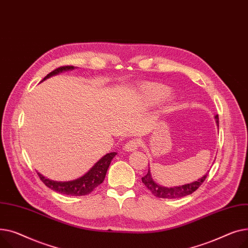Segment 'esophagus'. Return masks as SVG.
I'll return each mask as SVG.
<instances>
[{"label": "esophagus", "instance_id": "1", "mask_svg": "<svg viewBox=\"0 0 248 248\" xmlns=\"http://www.w3.org/2000/svg\"><path fill=\"white\" fill-rule=\"evenodd\" d=\"M138 147H139V141L136 139H132L125 144L124 150L128 151V152H132V151H135L136 149H138Z\"/></svg>", "mask_w": 248, "mask_h": 248}]
</instances>
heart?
Listing matches in <instances>:
<instances>
[{
	"mask_svg": "<svg viewBox=\"0 0 248 248\" xmlns=\"http://www.w3.org/2000/svg\"><path fill=\"white\" fill-rule=\"evenodd\" d=\"M169 89L165 85L154 82L143 83L139 87L140 101L144 106H153L158 104L168 93ZM171 101V100H170Z\"/></svg>",
	"mask_w": 248,
	"mask_h": 248,
	"instance_id": "heart-1",
	"label": "heart"
}]
</instances>
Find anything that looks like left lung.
<instances>
[{
    "mask_svg": "<svg viewBox=\"0 0 248 248\" xmlns=\"http://www.w3.org/2000/svg\"><path fill=\"white\" fill-rule=\"evenodd\" d=\"M215 119H216L217 126L219 127V120H218V115L215 116ZM207 174H208V172H207ZM207 174H205V175L203 176L202 178H200L197 181H194L192 183L177 186V187L166 188V187H162V186L156 184L152 179L150 170H148L146 175L142 177V182L144 183L145 186H146L149 189L150 192L158 198H168V199L180 198V197L189 195V194L193 193L194 191H196L197 189L199 188V186L203 182H204V180L206 179Z\"/></svg>",
    "mask_w": 248,
    "mask_h": 248,
    "instance_id": "left-lung-1",
    "label": "left lung"
}]
</instances>
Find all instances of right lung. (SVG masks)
I'll use <instances>...</instances> for the list:
<instances>
[{"instance_id":"add662e5","label":"right lung","mask_w":248,"mask_h":248,"mask_svg":"<svg viewBox=\"0 0 248 248\" xmlns=\"http://www.w3.org/2000/svg\"><path fill=\"white\" fill-rule=\"evenodd\" d=\"M74 69L73 66H62L55 69L51 73L44 78L42 81L46 80L47 78L58 74L62 71H67V70H72ZM117 154L116 152H111L106 154L104 157H102L99 161L89 170V172H87L84 176H82L79 179L69 181V182H57V181H52L47 178L41 175L40 173H38V176L42 180V182L45 184L47 187H49L52 190L59 192L62 194H67L71 196H83L91 193L94 189L99 186L102 182L104 181L105 176H106V172L109 168V165L111 163V160L114 158V156Z\"/></svg>"}]
</instances>
